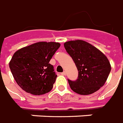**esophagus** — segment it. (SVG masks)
<instances>
[{
  "label": "esophagus",
  "instance_id": "1",
  "mask_svg": "<svg viewBox=\"0 0 123 123\" xmlns=\"http://www.w3.org/2000/svg\"><path fill=\"white\" fill-rule=\"evenodd\" d=\"M61 74H62V75H66V71H63V72H62V73H61Z\"/></svg>",
  "mask_w": 123,
  "mask_h": 123
}]
</instances>
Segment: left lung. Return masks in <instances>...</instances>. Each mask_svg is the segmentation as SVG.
I'll return each instance as SVG.
<instances>
[{
	"label": "left lung",
	"instance_id": "1",
	"mask_svg": "<svg viewBox=\"0 0 123 123\" xmlns=\"http://www.w3.org/2000/svg\"><path fill=\"white\" fill-rule=\"evenodd\" d=\"M78 70L75 81L68 80L71 89L80 95H89L103 86L111 67L107 57L100 50L85 41H69L64 43Z\"/></svg>",
	"mask_w": 123,
	"mask_h": 123
}]
</instances>
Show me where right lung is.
<instances>
[{
    "label": "right lung",
    "mask_w": 123,
    "mask_h": 123,
    "mask_svg": "<svg viewBox=\"0 0 123 123\" xmlns=\"http://www.w3.org/2000/svg\"><path fill=\"white\" fill-rule=\"evenodd\" d=\"M60 46L57 42H40L14 54L9 67L15 81L24 91L40 95L52 90L57 75L49 62Z\"/></svg>",
    "instance_id": "add662e5"
}]
</instances>
